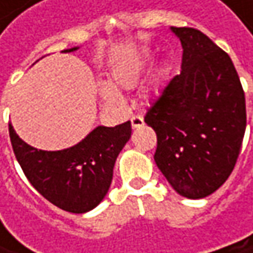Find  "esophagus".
Instances as JSON below:
<instances>
[{
	"label": "esophagus",
	"mask_w": 253,
	"mask_h": 253,
	"mask_svg": "<svg viewBox=\"0 0 253 253\" xmlns=\"http://www.w3.org/2000/svg\"><path fill=\"white\" fill-rule=\"evenodd\" d=\"M130 122H131V127H133V128H137V127L143 126V119H142L140 116H133Z\"/></svg>",
	"instance_id": "34e87169"
}]
</instances>
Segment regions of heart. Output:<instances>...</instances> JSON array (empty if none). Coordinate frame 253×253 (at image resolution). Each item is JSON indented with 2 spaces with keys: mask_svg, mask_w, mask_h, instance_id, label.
Here are the masks:
<instances>
[{
  "mask_svg": "<svg viewBox=\"0 0 253 253\" xmlns=\"http://www.w3.org/2000/svg\"><path fill=\"white\" fill-rule=\"evenodd\" d=\"M152 63V51L146 46L131 52L125 60H122L111 77V82L116 87L120 89H134L137 87L146 75ZM108 99H117V93L107 90Z\"/></svg>",
  "mask_w": 253,
  "mask_h": 253,
  "instance_id": "heart-1",
  "label": "heart"
}]
</instances>
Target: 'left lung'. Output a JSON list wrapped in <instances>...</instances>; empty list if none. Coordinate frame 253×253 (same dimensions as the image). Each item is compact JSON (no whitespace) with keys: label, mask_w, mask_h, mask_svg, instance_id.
<instances>
[{"label":"left lung","mask_w":253,"mask_h":253,"mask_svg":"<svg viewBox=\"0 0 253 253\" xmlns=\"http://www.w3.org/2000/svg\"><path fill=\"white\" fill-rule=\"evenodd\" d=\"M181 72L152 104L145 123L157 133L154 160L178 195L201 199L231 174L246 128V105L231 58L193 27H171Z\"/></svg>","instance_id":"1"}]
</instances>
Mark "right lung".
<instances>
[{"mask_svg": "<svg viewBox=\"0 0 253 253\" xmlns=\"http://www.w3.org/2000/svg\"><path fill=\"white\" fill-rule=\"evenodd\" d=\"M79 46L64 49L73 52ZM14 155L32 186L55 207L83 214L93 210L105 198L113 169L125 148L131 125L95 127L75 146L61 151H42L27 145L8 125Z\"/></svg>", "mask_w": 253, "mask_h": 253, "instance_id": "1", "label": "right lung"}]
</instances>
